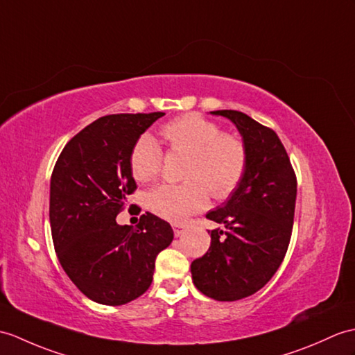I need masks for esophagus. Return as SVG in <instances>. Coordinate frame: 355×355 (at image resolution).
Segmentation results:
<instances>
[{
  "label": "esophagus",
  "instance_id": "esophagus-1",
  "mask_svg": "<svg viewBox=\"0 0 355 355\" xmlns=\"http://www.w3.org/2000/svg\"><path fill=\"white\" fill-rule=\"evenodd\" d=\"M183 232H184V230H181V228H174V234H175V237H180L181 234H183Z\"/></svg>",
  "mask_w": 355,
  "mask_h": 355
}]
</instances>
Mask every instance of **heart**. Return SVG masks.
Returning a JSON list of instances; mask_svg holds the SVG:
<instances>
[{
	"mask_svg": "<svg viewBox=\"0 0 355 355\" xmlns=\"http://www.w3.org/2000/svg\"><path fill=\"white\" fill-rule=\"evenodd\" d=\"M160 135L169 153L184 154L183 184H160L146 193V207L174 224L207 207L209 192L222 200L241 183L248 151L241 137L224 133L220 125L198 113L164 123ZM163 154L151 135H142L131 150L130 169L140 183L160 174Z\"/></svg>",
	"mask_w": 355,
	"mask_h": 355,
	"instance_id": "obj_1",
	"label": "heart"
}]
</instances>
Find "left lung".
Segmentation results:
<instances>
[{
  "instance_id": "obj_1",
  "label": "left lung",
  "mask_w": 355,
  "mask_h": 355,
  "mask_svg": "<svg viewBox=\"0 0 355 355\" xmlns=\"http://www.w3.org/2000/svg\"><path fill=\"white\" fill-rule=\"evenodd\" d=\"M232 121L248 151L241 183L205 218L224 225L211 230V243L192 261L198 291L216 301H237L260 291L282 265L291 242L296 177L274 130L237 110L210 112Z\"/></svg>"
}]
</instances>
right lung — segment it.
<instances>
[{"label":"right lung","instance_id":"obj_1","mask_svg":"<svg viewBox=\"0 0 355 355\" xmlns=\"http://www.w3.org/2000/svg\"><path fill=\"white\" fill-rule=\"evenodd\" d=\"M164 113L107 114L73 136L49 184V224L57 259L89 300L122 306L151 286L155 257L174 232L153 213L136 228L118 213L136 191L130 155L136 140Z\"/></svg>","mask_w":355,"mask_h":355}]
</instances>
